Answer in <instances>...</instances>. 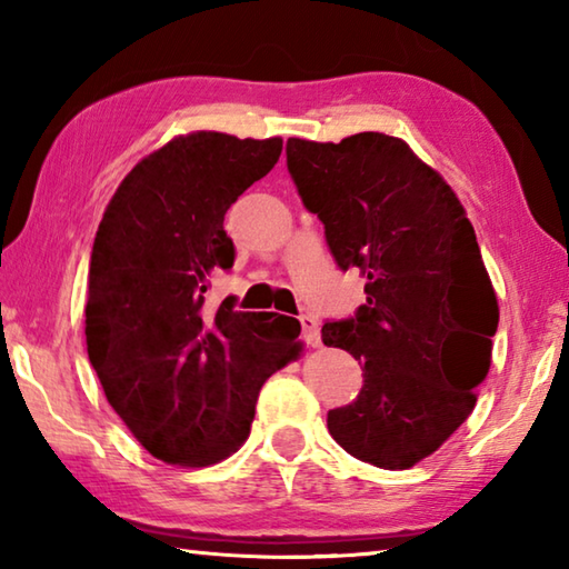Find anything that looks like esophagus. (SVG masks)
<instances>
[{
  "instance_id": "1",
  "label": "esophagus",
  "mask_w": 569,
  "mask_h": 569,
  "mask_svg": "<svg viewBox=\"0 0 569 569\" xmlns=\"http://www.w3.org/2000/svg\"><path fill=\"white\" fill-rule=\"evenodd\" d=\"M298 321H301L303 341H306L308 346H321V326H319V321H316L311 313H303Z\"/></svg>"
}]
</instances>
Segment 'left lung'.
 Wrapping results in <instances>:
<instances>
[{
  "instance_id": "obj_1",
  "label": "left lung",
  "mask_w": 569,
  "mask_h": 569,
  "mask_svg": "<svg viewBox=\"0 0 569 569\" xmlns=\"http://www.w3.org/2000/svg\"><path fill=\"white\" fill-rule=\"evenodd\" d=\"M286 162L333 261L366 278V303L321 329L363 366L359 397L329 411L331 437L373 467L409 469L465 423L492 363L499 308L475 228L391 134L288 138Z\"/></svg>"
}]
</instances>
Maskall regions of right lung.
<instances>
[{
    "label": "right lung",
    "instance_id": "right-lung-1",
    "mask_svg": "<svg viewBox=\"0 0 569 569\" xmlns=\"http://www.w3.org/2000/svg\"><path fill=\"white\" fill-rule=\"evenodd\" d=\"M283 140L190 132L140 160L100 220L84 306L104 397L152 457L208 467L243 445L266 379L298 356L291 316L206 308L233 268L228 208L281 158Z\"/></svg>",
    "mask_w": 569,
    "mask_h": 569
}]
</instances>
